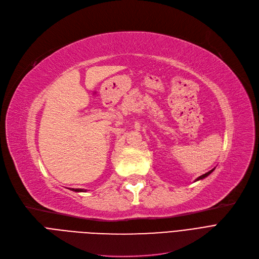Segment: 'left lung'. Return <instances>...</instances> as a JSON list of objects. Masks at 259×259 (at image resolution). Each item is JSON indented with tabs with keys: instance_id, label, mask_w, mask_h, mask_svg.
<instances>
[{
	"instance_id": "1",
	"label": "left lung",
	"mask_w": 259,
	"mask_h": 259,
	"mask_svg": "<svg viewBox=\"0 0 259 259\" xmlns=\"http://www.w3.org/2000/svg\"><path fill=\"white\" fill-rule=\"evenodd\" d=\"M213 170H214V169H212V170H210L209 172H207V173H205V174H203V175L199 176V178H197V179H196V181H199V180H202V179H205V178H207V176H208L209 174H211V173L213 172Z\"/></svg>"
}]
</instances>
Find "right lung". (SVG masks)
Wrapping results in <instances>:
<instances>
[{
    "mask_svg": "<svg viewBox=\"0 0 259 259\" xmlns=\"http://www.w3.org/2000/svg\"><path fill=\"white\" fill-rule=\"evenodd\" d=\"M73 191H75V192H85L86 190H84V189H72Z\"/></svg>",
    "mask_w": 259,
    "mask_h": 259,
    "instance_id": "right-lung-1",
    "label": "right lung"
}]
</instances>
